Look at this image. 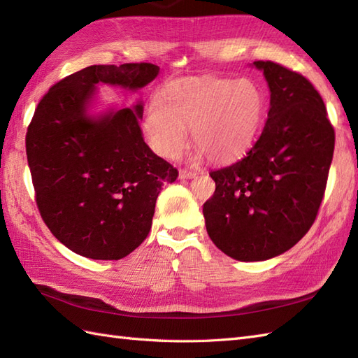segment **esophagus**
<instances>
[{
	"label": "esophagus",
	"mask_w": 358,
	"mask_h": 358,
	"mask_svg": "<svg viewBox=\"0 0 358 358\" xmlns=\"http://www.w3.org/2000/svg\"><path fill=\"white\" fill-rule=\"evenodd\" d=\"M196 177V171H190V169H180V178H194Z\"/></svg>",
	"instance_id": "obj_1"
}]
</instances>
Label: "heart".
Wrapping results in <instances>:
<instances>
[{"label": "heart", "mask_w": 358, "mask_h": 358, "mask_svg": "<svg viewBox=\"0 0 358 358\" xmlns=\"http://www.w3.org/2000/svg\"><path fill=\"white\" fill-rule=\"evenodd\" d=\"M264 94L248 79H189L164 90L149 102L143 128L152 149L173 159L190 141L207 160L227 163L245 154L256 138L264 115Z\"/></svg>", "instance_id": "b5f03b06"}]
</instances>
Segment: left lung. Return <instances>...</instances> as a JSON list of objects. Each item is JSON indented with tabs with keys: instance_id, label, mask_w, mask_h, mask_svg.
Returning <instances> with one entry per match:
<instances>
[{
	"instance_id": "obj_1",
	"label": "left lung",
	"mask_w": 358,
	"mask_h": 358,
	"mask_svg": "<svg viewBox=\"0 0 358 358\" xmlns=\"http://www.w3.org/2000/svg\"><path fill=\"white\" fill-rule=\"evenodd\" d=\"M253 65L270 88L267 123L244 159L210 171L217 187L203 206L213 244L247 262L282 255L311 229L336 141L327 106L308 79L271 61Z\"/></svg>"
}]
</instances>
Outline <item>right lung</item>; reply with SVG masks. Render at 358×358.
Wrapping results in <instances>:
<instances>
[{
  "label": "right lung",
  "instance_id": "right-lung-1",
  "mask_svg": "<svg viewBox=\"0 0 358 358\" xmlns=\"http://www.w3.org/2000/svg\"><path fill=\"white\" fill-rule=\"evenodd\" d=\"M148 62L91 65L41 99L26 134L36 206L45 226L71 252L117 261L146 239L155 201L178 171L141 137L143 105L90 117L97 84L138 90L159 74Z\"/></svg>",
  "mask_w": 358,
  "mask_h": 358
}]
</instances>
